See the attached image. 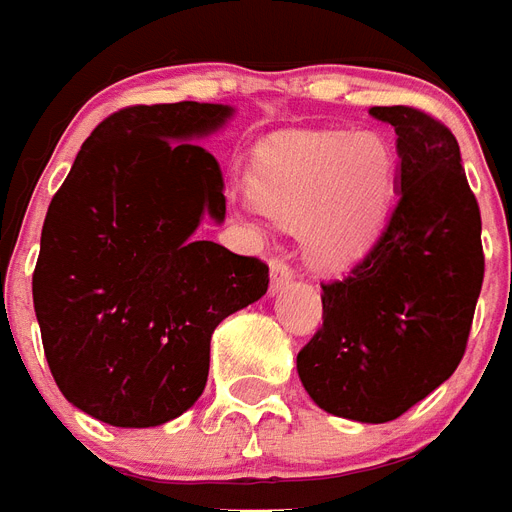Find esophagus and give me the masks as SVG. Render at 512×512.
<instances>
[{
  "label": "esophagus",
  "mask_w": 512,
  "mask_h": 512,
  "mask_svg": "<svg viewBox=\"0 0 512 512\" xmlns=\"http://www.w3.org/2000/svg\"><path fill=\"white\" fill-rule=\"evenodd\" d=\"M270 278H272V288L283 286V283H288V280L294 278V267H291L286 259H280V256H272V259H270Z\"/></svg>",
  "instance_id": "obj_1"
}]
</instances>
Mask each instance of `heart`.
Masks as SVG:
<instances>
[{
	"label": "heart",
	"instance_id": "1",
	"mask_svg": "<svg viewBox=\"0 0 512 512\" xmlns=\"http://www.w3.org/2000/svg\"><path fill=\"white\" fill-rule=\"evenodd\" d=\"M264 213L299 224L321 267H345L378 237L394 188V153L378 134L299 132L264 142L251 164Z\"/></svg>",
	"mask_w": 512,
	"mask_h": 512
}]
</instances>
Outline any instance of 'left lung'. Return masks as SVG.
Returning <instances> with one entry per match:
<instances>
[{
  "instance_id": "left-lung-1",
  "label": "left lung",
  "mask_w": 512,
  "mask_h": 512,
  "mask_svg": "<svg viewBox=\"0 0 512 512\" xmlns=\"http://www.w3.org/2000/svg\"><path fill=\"white\" fill-rule=\"evenodd\" d=\"M394 126L399 199L372 248L321 283L324 324L299 351L326 413L394 421L459 367L483 286L480 207L451 129L418 107H372Z\"/></svg>"
}]
</instances>
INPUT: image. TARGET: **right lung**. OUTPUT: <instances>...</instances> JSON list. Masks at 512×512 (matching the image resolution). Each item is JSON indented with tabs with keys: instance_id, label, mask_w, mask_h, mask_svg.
I'll return each instance as SVG.
<instances>
[{
	"instance_id": "right-lung-1",
	"label": "right lung",
	"mask_w": 512,
	"mask_h": 512,
	"mask_svg": "<svg viewBox=\"0 0 512 512\" xmlns=\"http://www.w3.org/2000/svg\"><path fill=\"white\" fill-rule=\"evenodd\" d=\"M229 107L175 102L107 115L53 194L32 275L42 348L61 394L110 426L167 424L194 405L210 337L267 294L270 267L197 240L224 221L221 167L188 137Z\"/></svg>"
}]
</instances>
